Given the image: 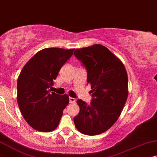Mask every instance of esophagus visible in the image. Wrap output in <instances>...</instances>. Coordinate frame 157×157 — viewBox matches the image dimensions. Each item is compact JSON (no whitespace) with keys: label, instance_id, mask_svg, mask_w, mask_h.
<instances>
[{"label":"esophagus","instance_id":"esophagus-1","mask_svg":"<svg viewBox=\"0 0 157 157\" xmlns=\"http://www.w3.org/2000/svg\"><path fill=\"white\" fill-rule=\"evenodd\" d=\"M69 100H70V103H75V101H76V99H75V98H74L70 97V98H69Z\"/></svg>","mask_w":157,"mask_h":157}]
</instances>
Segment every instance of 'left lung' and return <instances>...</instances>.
Here are the masks:
<instances>
[{
  "mask_svg": "<svg viewBox=\"0 0 157 157\" xmlns=\"http://www.w3.org/2000/svg\"><path fill=\"white\" fill-rule=\"evenodd\" d=\"M75 57L87 70L91 102L79 99L80 112L74 118L77 130L95 136L109 129L120 116L128 98V76L122 62L100 44L76 49Z\"/></svg>",
  "mask_w": 157,
  "mask_h": 157,
  "instance_id": "1",
  "label": "left lung"
}]
</instances>
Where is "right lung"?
Returning <instances> with one entry per match:
<instances>
[{
	"mask_svg": "<svg viewBox=\"0 0 157 157\" xmlns=\"http://www.w3.org/2000/svg\"><path fill=\"white\" fill-rule=\"evenodd\" d=\"M74 49L47 48L37 52L22 69L17 81V102L26 122L41 132L57 128L69 103L67 95L50 89L62 67L72 57Z\"/></svg>",
	"mask_w": 157,
	"mask_h": 157,
	"instance_id": "right-lung-1",
	"label": "right lung"
}]
</instances>
